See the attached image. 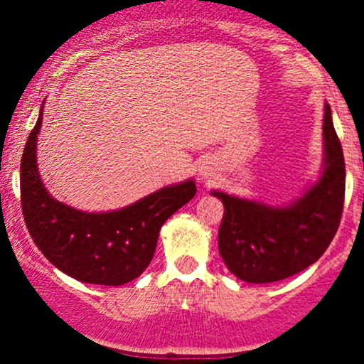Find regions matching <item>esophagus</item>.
Listing matches in <instances>:
<instances>
[{
  "mask_svg": "<svg viewBox=\"0 0 364 364\" xmlns=\"http://www.w3.org/2000/svg\"><path fill=\"white\" fill-rule=\"evenodd\" d=\"M200 176L208 178V176H210V171H208L207 168H202V169H200Z\"/></svg>",
  "mask_w": 364,
  "mask_h": 364,
  "instance_id": "obj_1",
  "label": "esophagus"
}]
</instances>
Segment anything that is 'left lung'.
Wrapping results in <instances>:
<instances>
[{"label": "left lung", "mask_w": 364, "mask_h": 364, "mask_svg": "<svg viewBox=\"0 0 364 364\" xmlns=\"http://www.w3.org/2000/svg\"><path fill=\"white\" fill-rule=\"evenodd\" d=\"M346 191L344 154L325 102L320 176L282 205L212 190L223 200L219 253L229 272L250 284L277 282L313 265L336 236Z\"/></svg>", "instance_id": "1"}]
</instances>
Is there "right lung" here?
<instances>
[{
	"instance_id": "obj_1",
	"label": "right lung",
	"mask_w": 364,
	"mask_h": 364,
	"mask_svg": "<svg viewBox=\"0 0 364 364\" xmlns=\"http://www.w3.org/2000/svg\"><path fill=\"white\" fill-rule=\"evenodd\" d=\"M44 102L20 164L23 219L37 248L56 269L87 284L123 286L152 262L162 224L196 193L193 179L168 185L129 205L85 212L60 202L44 186L37 166V136Z\"/></svg>"
}]
</instances>
